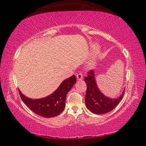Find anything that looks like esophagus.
Listing matches in <instances>:
<instances>
[{"label":"esophagus","mask_w":146,"mask_h":146,"mask_svg":"<svg viewBox=\"0 0 146 146\" xmlns=\"http://www.w3.org/2000/svg\"><path fill=\"white\" fill-rule=\"evenodd\" d=\"M82 78H83V75L81 73H78V74H77V75H76V79H77V80H82Z\"/></svg>","instance_id":"34e87169"}]
</instances>
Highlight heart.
I'll return each mask as SVG.
<instances>
[{
	"label": "heart",
	"mask_w": 146,
	"mask_h": 146,
	"mask_svg": "<svg viewBox=\"0 0 146 146\" xmlns=\"http://www.w3.org/2000/svg\"><path fill=\"white\" fill-rule=\"evenodd\" d=\"M96 51H98V48H96ZM94 65H95V62H94L93 61H92L90 64H89V68H93Z\"/></svg>",
	"instance_id": "obj_1"
}]
</instances>
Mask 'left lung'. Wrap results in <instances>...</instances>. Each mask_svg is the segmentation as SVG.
<instances>
[{
	"mask_svg": "<svg viewBox=\"0 0 146 146\" xmlns=\"http://www.w3.org/2000/svg\"><path fill=\"white\" fill-rule=\"evenodd\" d=\"M85 82L87 85V90L85 97L86 106L91 112L95 114H105L113 110L122 99L124 90L119 97L115 98L105 96L98 88L96 82L95 72L92 70L85 76Z\"/></svg>",
	"mask_w": 146,
	"mask_h": 146,
	"instance_id": "obj_1",
	"label": "left lung"
}]
</instances>
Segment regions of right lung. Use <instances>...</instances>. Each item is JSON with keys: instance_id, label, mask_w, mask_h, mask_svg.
Instances as JSON below:
<instances>
[{"instance_id": "add662e5", "label": "right lung", "mask_w": 146, "mask_h": 146, "mask_svg": "<svg viewBox=\"0 0 146 146\" xmlns=\"http://www.w3.org/2000/svg\"><path fill=\"white\" fill-rule=\"evenodd\" d=\"M76 81V76L73 75L64 80L51 95L38 99L27 97L19 90V94L24 103L35 113L45 118L54 117L63 111L65 108L66 96Z\"/></svg>"}]
</instances>
